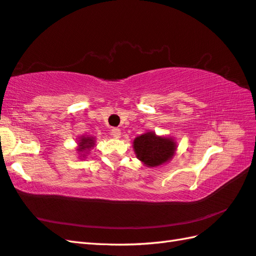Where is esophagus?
Instances as JSON below:
<instances>
[{
    "mask_svg": "<svg viewBox=\"0 0 256 256\" xmlns=\"http://www.w3.org/2000/svg\"><path fill=\"white\" fill-rule=\"evenodd\" d=\"M111 135H112L113 138H118L120 136H121V130H120V128H112V130H111Z\"/></svg>",
    "mask_w": 256,
    "mask_h": 256,
    "instance_id": "esophagus-1",
    "label": "esophagus"
}]
</instances>
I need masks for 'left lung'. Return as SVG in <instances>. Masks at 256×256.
Instances as JSON below:
<instances>
[{
	"label": "left lung",
	"mask_w": 256,
	"mask_h": 256,
	"mask_svg": "<svg viewBox=\"0 0 256 256\" xmlns=\"http://www.w3.org/2000/svg\"><path fill=\"white\" fill-rule=\"evenodd\" d=\"M138 158L148 167H157L170 162L176 152V143L170 138L157 136L154 132L140 135L133 142Z\"/></svg>",
	"instance_id": "obj_1"
}]
</instances>
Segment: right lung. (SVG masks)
Here are the masks:
<instances>
[{
  "instance_id": "1",
  "label": "right lung",
  "mask_w": 256,
  "mask_h": 256,
  "mask_svg": "<svg viewBox=\"0 0 256 256\" xmlns=\"http://www.w3.org/2000/svg\"><path fill=\"white\" fill-rule=\"evenodd\" d=\"M94 140H96L94 138H91V136L81 138L80 140L78 142L77 152H79V153L82 155V157H86V152H89L94 146Z\"/></svg>"
}]
</instances>
